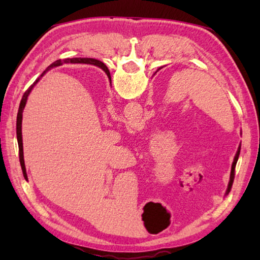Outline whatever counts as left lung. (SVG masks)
Instances as JSON below:
<instances>
[{
	"instance_id": "obj_1",
	"label": "left lung",
	"mask_w": 260,
	"mask_h": 260,
	"mask_svg": "<svg viewBox=\"0 0 260 260\" xmlns=\"http://www.w3.org/2000/svg\"><path fill=\"white\" fill-rule=\"evenodd\" d=\"M101 69H102L103 71L108 74V77H110V72H109V70H108V68H107V65H105L104 63H102V61H101ZM240 151H241V146L239 147V149H237L236 155H235V157H234V161H233V164H232L231 178H230V182H228V187H227V190H226V195H228V193H230L231 189H232V186H233V182H234V178H235V166H236L237 159H239Z\"/></svg>"
}]
</instances>
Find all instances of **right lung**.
I'll list each match as a JSON object with an SVG mask.
<instances>
[{
	"mask_svg": "<svg viewBox=\"0 0 260 260\" xmlns=\"http://www.w3.org/2000/svg\"><path fill=\"white\" fill-rule=\"evenodd\" d=\"M64 63H87V64H93L96 65V67L101 68V60L98 59H94V58H67V59H63ZM61 60H56L55 63H52L50 67H48L46 71H43V73L40 76V78L45 74L48 70H50L51 68L54 67H58V65H61ZM40 78H38L35 82L33 83L32 86H30L27 90L25 91L24 95H23V99L20 101V104H19V110H18V114H17V141H18V147H19V161H20V166H21V170H23V174H24V178L27 179V174H26V169H25V161H24V151H23V136H21V120H23V111H24V108L26 105V102H27V98L30 93V90L33 89V87L37 85V82L40 80Z\"/></svg>",
	"mask_w": 260,
	"mask_h": 260,
	"instance_id": "obj_1",
	"label": "right lung"
}]
</instances>
